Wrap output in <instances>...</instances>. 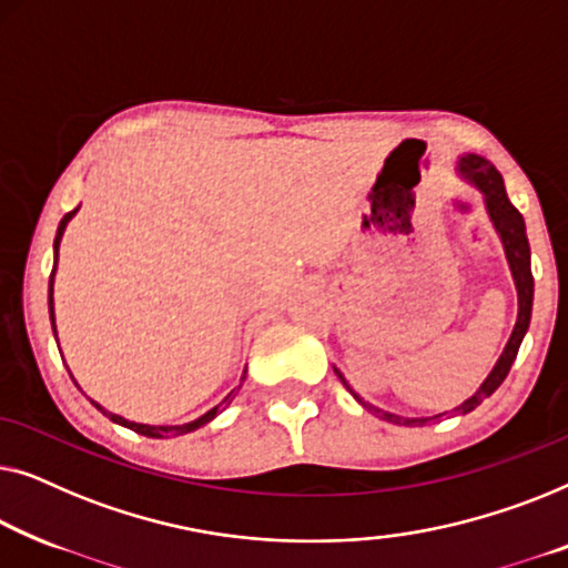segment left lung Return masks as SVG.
I'll use <instances>...</instances> for the list:
<instances>
[{
	"mask_svg": "<svg viewBox=\"0 0 568 568\" xmlns=\"http://www.w3.org/2000/svg\"><path fill=\"white\" fill-rule=\"evenodd\" d=\"M460 174V180H466L468 185H474L478 193L484 197V207H486V215H489L494 231H497L501 246H505V257H507V265H509V273H513V281L517 287V322H515V329L509 334L505 349H501L499 361L494 363L491 373L486 375L481 386L476 388L474 396H468L466 402L455 406L450 412H443V414H435V417H398V414H390V412H383L378 406L363 402L361 396L355 394L353 386H349L345 375H342L337 367H334V373H337V378L345 383V388L349 394L355 396L357 404H363V409H367L375 417L386 419V422H394V425H402V427H422L427 425V422H435L445 417V414H468L474 412L478 404L484 402V398H489L494 390L501 386V381L507 378L509 367H513L515 357H517V349H520L525 334H527V326H530V316H532V270H530V244H527V234H525V221L517 207L509 203L507 197V190H505V180H501V174L497 172V166H494L489 159L478 156V154H460L458 156V166H455Z\"/></svg>",
	"mask_w": 568,
	"mask_h": 568,
	"instance_id": "left-lung-1",
	"label": "left lung"
}]
</instances>
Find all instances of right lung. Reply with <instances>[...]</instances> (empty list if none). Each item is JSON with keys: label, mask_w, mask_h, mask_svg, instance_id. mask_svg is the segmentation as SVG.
<instances>
[{"label": "right lung", "mask_w": 568, "mask_h": 568, "mask_svg": "<svg viewBox=\"0 0 568 568\" xmlns=\"http://www.w3.org/2000/svg\"><path fill=\"white\" fill-rule=\"evenodd\" d=\"M77 211L79 207H74V211L71 213H67L61 219V223H59V231H55V239H53V270H51V281H48V311H51V326H53V337H55V342H59V334H55V314H53V277H55V267H59V246H61V239H63V231H67V226H69V221L74 219L77 215ZM69 371V367H67ZM71 375V373H69ZM244 378H246V367H244V373H242V381H239V388H242V383H244ZM71 381H74V375H71ZM77 383V381H74ZM239 388H234L231 390V394L223 398L221 404H215L213 409H207L203 417H197V419H193V422H187V425H141V422H131V419H125V417H121V414H113V412H108L105 406H100L98 402H92V406H98V409L105 414V417L110 419V422H115V425H121V427H128V429H133V433H139V435H146V437H156V440H164V437H178V435H187V433H195V429H201V427H205L207 422L211 419H215V414L219 412H223L226 409V406L234 402V396L239 394Z\"/></svg>", "instance_id": "1"}]
</instances>
